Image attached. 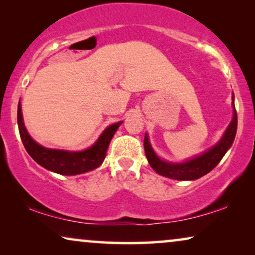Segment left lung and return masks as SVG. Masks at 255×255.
<instances>
[{"instance_id":"1","label":"left lung","mask_w":255,"mask_h":255,"mask_svg":"<svg viewBox=\"0 0 255 255\" xmlns=\"http://www.w3.org/2000/svg\"><path fill=\"white\" fill-rule=\"evenodd\" d=\"M235 97V96H233ZM232 97V100H233ZM233 104V118L230 123L229 128H226L224 135H223L221 141L217 145L214 146L211 149H209L203 154L196 158L189 160L183 163H170L166 162L163 160H160L153 151L151 145H149L147 135H145L144 139V148L145 154L147 158L149 165L156 173L160 175L169 177V179L187 181V180H196L201 176L205 175L209 172H211L216 166L218 165L228 149L231 147L235 140L237 124H238V118H237V111Z\"/></svg>"}]
</instances>
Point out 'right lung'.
Returning <instances> with one entry per match:
<instances>
[{"mask_svg":"<svg viewBox=\"0 0 255 255\" xmlns=\"http://www.w3.org/2000/svg\"><path fill=\"white\" fill-rule=\"evenodd\" d=\"M17 123H18L19 135L24 147L34 161L43 166L44 168L61 174V175H76V174L89 172L102 165L111 138L114 137L115 132L117 131L122 122L108 127L92 147L81 152L51 149L38 145L30 137L24 127L20 103H18V110H17Z\"/></svg>","mask_w":255,"mask_h":255,"instance_id":"add662e5","label":"right lung"}]
</instances>
